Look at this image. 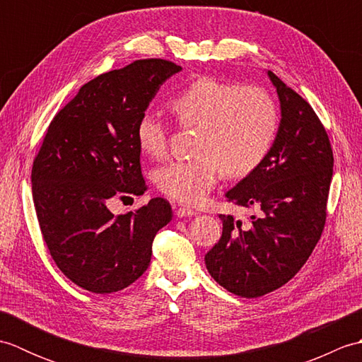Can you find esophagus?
<instances>
[{"instance_id": "obj_1", "label": "esophagus", "mask_w": 362, "mask_h": 362, "mask_svg": "<svg viewBox=\"0 0 362 362\" xmlns=\"http://www.w3.org/2000/svg\"><path fill=\"white\" fill-rule=\"evenodd\" d=\"M175 214L179 218H188V216H196V211L194 210H191V209H188V206H179V209L175 210Z\"/></svg>"}]
</instances>
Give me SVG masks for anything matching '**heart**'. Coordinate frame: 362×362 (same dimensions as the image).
Listing matches in <instances>:
<instances>
[{"label":"heart","instance_id":"heart-1","mask_svg":"<svg viewBox=\"0 0 362 362\" xmlns=\"http://www.w3.org/2000/svg\"><path fill=\"white\" fill-rule=\"evenodd\" d=\"M169 109L183 127L201 129L196 160H174L160 166L153 180L173 201L202 204L221 173L244 177L263 163L280 129V113L264 90L238 82L199 78L169 99ZM136 141L151 158L165 157L168 127L146 112L136 124Z\"/></svg>","mask_w":362,"mask_h":362}]
</instances>
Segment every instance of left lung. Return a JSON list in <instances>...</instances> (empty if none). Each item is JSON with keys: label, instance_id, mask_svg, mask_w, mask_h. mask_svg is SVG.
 <instances>
[{"label": "left lung", "instance_id": "obj_1", "mask_svg": "<svg viewBox=\"0 0 362 362\" xmlns=\"http://www.w3.org/2000/svg\"><path fill=\"white\" fill-rule=\"evenodd\" d=\"M281 119L271 152L227 191V201L258 210L250 226L221 214L222 236L205 255L210 275L235 296L261 297L283 286L310 258L327 218L333 151L305 99L272 71Z\"/></svg>", "mask_w": 362, "mask_h": 362}]
</instances>
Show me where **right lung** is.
<instances>
[{"label": "right lung", "mask_w": 362, "mask_h": 362, "mask_svg": "<svg viewBox=\"0 0 362 362\" xmlns=\"http://www.w3.org/2000/svg\"><path fill=\"white\" fill-rule=\"evenodd\" d=\"M179 71L169 60L143 59L98 76L45 135L30 174L38 226L54 263L82 289L110 294L140 279L153 238L173 219L161 197L119 216L109 204L146 191L136 124L160 86Z\"/></svg>", "instance_id": "add662e5"}]
</instances>
